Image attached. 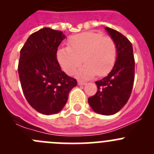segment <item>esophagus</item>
Segmentation results:
<instances>
[{
    "label": "esophagus",
    "instance_id": "34e87169",
    "mask_svg": "<svg viewBox=\"0 0 154 154\" xmlns=\"http://www.w3.org/2000/svg\"><path fill=\"white\" fill-rule=\"evenodd\" d=\"M77 83H78V85H80V86H84V85L86 84V82L81 81V80H78V81H77Z\"/></svg>",
    "mask_w": 154,
    "mask_h": 154
}]
</instances>
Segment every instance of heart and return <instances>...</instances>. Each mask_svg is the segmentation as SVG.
I'll return each instance as SVG.
<instances>
[{
  "instance_id": "1",
  "label": "heart",
  "mask_w": 154,
  "mask_h": 154,
  "mask_svg": "<svg viewBox=\"0 0 154 154\" xmlns=\"http://www.w3.org/2000/svg\"><path fill=\"white\" fill-rule=\"evenodd\" d=\"M68 47L57 51L59 64L66 74H74L81 65L86 64L77 71V76L88 79L97 74L103 77L114 66L117 58V47L114 40L95 32H84L74 35L68 40Z\"/></svg>"
}]
</instances>
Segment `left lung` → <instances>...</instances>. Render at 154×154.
Segmentation results:
<instances>
[{"instance_id": "8db88e82", "label": "left lung", "mask_w": 154, "mask_h": 154, "mask_svg": "<svg viewBox=\"0 0 154 154\" xmlns=\"http://www.w3.org/2000/svg\"><path fill=\"white\" fill-rule=\"evenodd\" d=\"M105 29L116 42L117 58L108 75L95 82L97 91L88 102L95 112L111 116L120 111L130 98L134 83L135 60L133 45L125 35L109 27Z\"/></svg>"}]
</instances>
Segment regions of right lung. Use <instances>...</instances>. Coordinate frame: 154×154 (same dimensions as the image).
Segmentation results:
<instances>
[{
	"mask_svg": "<svg viewBox=\"0 0 154 154\" xmlns=\"http://www.w3.org/2000/svg\"><path fill=\"white\" fill-rule=\"evenodd\" d=\"M66 37L62 31L45 27L31 34L20 51L18 75L23 92L29 104L46 116L60 112L77 84L62 71L57 59Z\"/></svg>",
	"mask_w": 154,
	"mask_h": 154,
	"instance_id": "obj_1",
	"label": "right lung"
}]
</instances>
